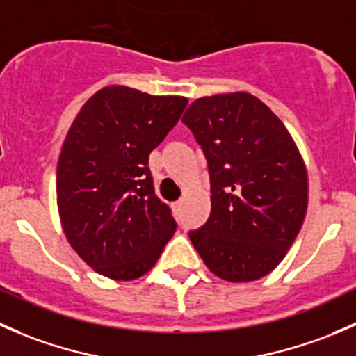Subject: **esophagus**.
<instances>
[{"label": "esophagus", "instance_id": "obj_1", "mask_svg": "<svg viewBox=\"0 0 356 356\" xmlns=\"http://www.w3.org/2000/svg\"><path fill=\"white\" fill-rule=\"evenodd\" d=\"M182 203H184V200H177V201H175V203H174V208H181Z\"/></svg>", "mask_w": 356, "mask_h": 356}]
</instances>
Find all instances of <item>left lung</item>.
Here are the masks:
<instances>
[{
    "label": "left lung",
    "instance_id": "1",
    "mask_svg": "<svg viewBox=\"0 0 356 356\" xmlns=\"http://www.w3.org/2000/svg\"><path fill=\"white\" fill-rule=\"evenodd\" d=\"M182 122L203 149L211 191L210 217L189 239L220 279L257 281L281 264L303 225V158L274 111L248 92L196 99Z\"/></svg>",
    "mask_w": 356,
    "mask_h": 356
}]
</instances>
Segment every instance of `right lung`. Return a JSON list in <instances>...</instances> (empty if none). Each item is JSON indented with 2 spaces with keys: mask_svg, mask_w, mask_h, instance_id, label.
<instances>
[{
  "mask_svg": "<svg viewBox=\"0 0 356 356\" xmlns=\"http://www.w3.org/2000/svg\"><path fill=\"white\" fill-rule=\"evenodd\" d=\"M186 105L182 96L110 86L75 117L60 153L56 198L68 243L98 274L141 277L175 232L148 161Z\"/></svg>",
  "mask_w": 356,
  "mask_h": 356,
  "instance_id": "1",
  "label": "right lung"
}]
</instances>
